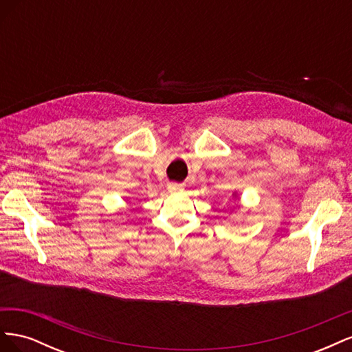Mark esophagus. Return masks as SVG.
<instances>
[{
  "mask_svg": "<svg viewBox=\"0 0 352 352\" xmlns=\"http://www.w3.org/2000/svg\"><path fill=\"white\" fill-rule=\"evenodd\" d=\"M167 189H168L170 194H179V192H182V190H184V186L179 185V184H168Z\"/></svg>",
  "mask_w": 352,
  "mask_h": 352,
  "instance_id": "34e87169",
  "label": "esophagus"
}]
</instances>
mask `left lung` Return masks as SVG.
<instances>
[{
  "mask_svg": "<svg viewBox=\"0 0 352 352\" xmlns=\"http://www.w3.org/2000/svg\"><path fill=\"white\" fill-rule=\"evenodd\" d=\"M232 197H233V198H236V199L239 198V197H238V192H236V190H235V192H233V194H232Z\"/></svg>",
  "mask_w": 352,
  "mask_h": 352,
  "instance_id": "8db88e82",
  "label": "left lung"
}]
</instances>
